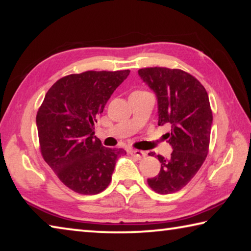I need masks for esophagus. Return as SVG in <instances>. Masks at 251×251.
Returning <instances> with one entry per match:
<instances>
[{"instance_id":"obj_1","label":"esophagus","mask_w":251,"mask_h":251,"mask_svg":"<svg viewBox=\"0 0 251 251\" xmlns=\"http://www.w3.org/2000/svg\"><path fill=\"white\" fill-rule=\"evenodd\" d=\"M129 154H130L131 156L136 157V158H138V159H142V158H144V157L146 156V152H145V151H137V150H130V151H129Z\"/></svg>"}]
</instances>
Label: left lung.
<instances>
[{
    "label": "left lung",
    "instance_id": "1",
    "mask_svg": "<svg viewBox=\"0 0 251 251\" xmlns=\"http://www.w3.org/2000/svg\"><path fill=\"white\" fill-rule=\"evenodd\" d=\"M138 74L157 96L158 125L172 126L166 134L173 147L171 157L157 155L160 171L148 178L147 184L161 195L179 192L196 175L209 151L212 112L208 94L196 77L182 70L147 67Z\"/></svg>",
    "mask_w": 251,
    "mask_h": 251
}]
</instances>
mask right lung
<instances>
[{
    "label": "right lung",
    "mask_w": 251,
    "mask_h": 251,
    "mask_svg": "<svg viewBox=\"0 0 251 251\" xmlns=\"http://www.w3.org/2000/svg\"><path fill=\"white\" fill-rule=\"evenodd\" d=\"M124 71H87L59 78L46 93L36 115L41 154L63 184L80 195L107 188L123 148H106L94 136V123Z\"/></svg>",
    "instance_id": "obj_1"
}]
</instances>
